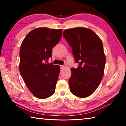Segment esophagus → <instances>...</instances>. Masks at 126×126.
Instances as JSON below:
<instances>
[{"instance_id": "34e87169", "label": "esophagus", "mask_w": 126, "mask_h": 126, "mask_svg": "<svg viewBox=\"0 0 126 126\" xmlns=\"http://www.w3.org/2000/svg\"><path fill=\"white\" fill-rule=\"evenodd\" d=\"M60 68H61V71H63V70L64 69V65H60Z\"/></svg>"}]
</instances>
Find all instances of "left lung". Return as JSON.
Returning <instances> with one entry per match:
<instances>
[{
	"label": "left lung",
	"mask_w": 126,
	"mask_h": 126,
	"mask_svg": "<svg viewBox=\"0 0 126 126\" xmlns=\"http://www.w3.org/2000/svg\"><path fill=\"white\" fill-rule=\"evenodd\" d=\"M63 35L79 65L71 69L70 91L77 97H88L96 90L104 75L106 57L103 44L93 31L83 27L66 29Z\"/></svg>",
	"instance_id": "8db88e82"
}]
</instances>
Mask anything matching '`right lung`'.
Masks as SVG:
<instances>
[{"label":"right lung","instance_id":"right-lung-1","mask_svg":"<svg viewBox=\"0 0 126 126\" xmlns=\"http://www.w3.org/2000/svg\"><path fill=\"white\" fill-rule=\"evenodd\" d=\"M62 35V29L38 28L30 32L21 44L20 73L28 88L38 98H47L55 92L60 67L48 60Z\"/></svg>","mask_w":126,"mask_h":126}]
</instances>
